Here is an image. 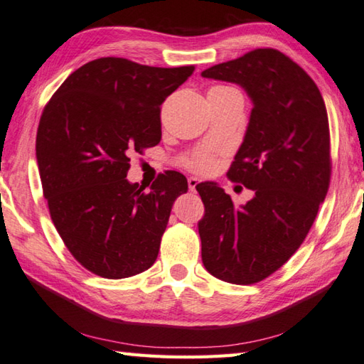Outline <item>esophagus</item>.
<instances>
[{
    "label": "esophagus",
    "mask_w": 364,
    "mask_h": 364,
    "mask_svg": "<svg viewBox=\"0 0 364 364\" xmlns=\"http://www.w3.org/2000/svg\"><path fill=\"white\" fill-rule=\"evenodd\" d=\"M198 182H200V179H198V177H188V188L190 190H195Z\"/></svg>",
    "instance_id": "esophagus-1"
}]
</instances>
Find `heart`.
I'll return each instance as SVG.
<instances>
[{
	"label": "heart",
	"mask_w": 364,
	"mask_h": 364,
	"mask_svg": "<svg viewBox=\"0 0 364 364\" xmlns=\"http://www.w3.org/2000/svg\"><path fill=\"white\" fill-rule=\"evenodd\" d=\"M183 164L187 168H191L195 171H204L209 168L210 164V159L208 155H198V156H193V159H187L183 160Z\"/></svg>",
	"instance_id": "1"
}]
</instances>
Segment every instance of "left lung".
<instances>
[{"label":"left lung","mask_w":364,"mask_h":364,"mask_svg":"<svg viewBox=\"0 0 364 364\" xmlns=\"http://www.w3.org/2000/svg\"><path fill=\"white\" fill-rule=\"evenodd\" d=\"M201 75L241 85L253 102L226 176L255 191L236 208L217 183L196 185L203 263L225 282L257 284L299 249L330 187L325 101L311 75L276 49H255Z\"/></svg>","instance_id":"1"}]
</instances>
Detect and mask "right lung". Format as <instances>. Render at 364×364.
<instances>
[{
    "mask_svg": "<svg viewBox=\"0 0 364 364\" xmlns=\"http://www.w3.org/2000/svg\"><path fill=\"white\" fill-rule=\"evenodd\" d=\"M193 71L98 58L75 70L44 107L36 159L50 218L71 255L100 277L136 276L159 257L188 183L166 171L144 191L127 179L129 155L160 142V106Z\"/></svg>",
    "mask_w": 364,
    "mask_h": 364,
    "instance_id": "1",
    "label": "right lung"
}]
</instances>
